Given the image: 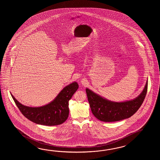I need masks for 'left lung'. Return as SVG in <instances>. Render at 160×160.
<instances>
[{
	"label": "left lung",
	"instance_id": "obj_1",
	"mask_svg": "<svg viewBox=\"0 0 160 160\" xmlns=\"http://www.w3.org/2000/svg\"><path fill=\"white\" fill-rule=\"evenodd\" d=\"M148 80L142 92L135 98L123 102H114L86 88L88 102L93 115L103 122H115L133 116L139 109L145 98Z\"/></svg>",
	"mask_w": 160,
	"mask_h": 160
}]
</instances>
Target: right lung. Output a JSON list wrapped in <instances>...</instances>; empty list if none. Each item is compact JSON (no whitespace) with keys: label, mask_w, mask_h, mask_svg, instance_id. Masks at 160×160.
<instances>
[{"label":"right lung","mask_w":160,"mask_h":160,"mask_svg":"<svg viewBox=\"0 0 160 160\" xmlns=\"http://www.w3.org/2000/svg\"><path fill=\"white\" fill-rule=\"evenodd\" d=\"M77 82H73L62 90L52 101L39 107H30L18 102L11 95L21 112L27 119L39 125L55 126L66 121L69 114L68 101L78 88Z\"/></svg>","instance_id":"obj_1"}]
</instances>
